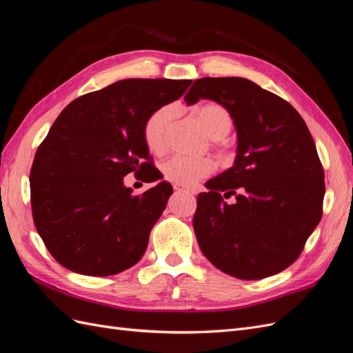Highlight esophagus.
Listing matches in <instances>:
<instances>
[{"mask_svg":"<svg viewBox=\"0 0 353 353\" xmlns=\"http://www.w3.org/2000/svg\"><path fill=\"white\" fill-rule=\"evenodd\" d=\"M174 190L175 191H184V193H188V194H196V191H193V190H190V188H185V187H183V185H178V184H175L174 185Z\"/></svg>","mask_w":353,"mask_h":353,"instance_id":"obj_1","label":"esophagus"}]
</instances>
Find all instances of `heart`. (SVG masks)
<instances>
[{"label":"heart","mask_w":353,"mask_h":353,"mask_svg":"<svg viewBox=\"0 0 353 353\" xmlns=\"http://www.w3.org/2000/svg\"><path fill=\"white\" fill-rule=\"evenodd\" d=\"M176 114L175 104H165L156 109L147 117L144 123V141L148 150L154 154H162L166 145V132ZM197 117L212 140H222L232 130V117L230 112L216 103L201 104L197 109ZM212 172V162L209 159L172 157L162 165L165 179L178 185H191L196 181L208 176Z\"/></svg>","instance_id":"1"}]
</instances>
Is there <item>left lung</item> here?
<instances>
[{
	"label": "left lung",
	"instance_id": "left-lung-1",
	"mask_svg": "<svg viewBox=\"0 0 353 353\" xmlns=\"http://www.w3.org/2000/svg\"><path fill=\"white\" fill-rule=\"evenodd\" d=\"M212 100L237 131V156L205 184L193 219L203 254L240 280L284 271L321 221L324 170L314 138L292 104L244 78H201L188 105ZM236 196L230 205L220 196Z\"/></svg>",
	"mask_w": 353,
	"mask_h": 353
}]
</instances>
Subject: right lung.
<instances>
[{"label": "right lung", "instance_id": "obj_1", "mask_svg": "<svg viewBox=\"0 0 353 353\" xmlns=\"http://www.w3.org/2000/svg\"><path fill=\"white\" fill-rule=\"evenodd\" d=\"M191 82L123 79L73 100L52 123L30 169V201L38 234L65 268L108 276L143 258L174 188L160 181L132 196L123 176L145 170L148 183L159 179L144 123Z\"/></svg>", "mask_w": 353, "mask_h": 353}]
</instances>
